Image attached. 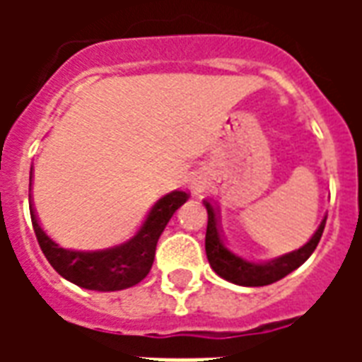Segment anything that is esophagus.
Wrapping results in <instances>:
<instances>
[{"label": "esophagus", "instance_id": "esophagus-1", "mask_svg": "<svg viewBox=\"0 0 362 362\" xmlns=\"http://www.w3.org/2000/svg\"><path fill=\"white\" fill-rule=\"evenodd\" d=\"M192 188H194V189H199V180H194V182H192Z\"/></svg>", "mask_w": 362, "mask_h": 362}]
</instances>
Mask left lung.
Listing matches in <instances>:
<instances>
[{
  "label": "left lung",
  "mask_w": 362,
  "mask_h": 362,
  "mask_svg": "<svg viewBox=\"0 0 362 362\" xmlns=\"http://www.w3.org/2000/svg\"><path fill=\"white\" fill-rule=\"evenodd\" d=\"M205 209H207V233H205V254L209 259V266L219 277L230 281L235 285H243V287H264V285H272L275 281L283 279L285 275L295 272L296 267H300L310 258V254L316 250L324 227H326V219L324 217L316 233L312 235L308 243L304 244L303 248L295 252H288L285 256H279L275 259H267V262H252V259L240 258L238 254L230 252L227 244L223 243V236L219 230V219H217V211L209 202H204Z\"/></svg>",
  "instance_id": "1"
}]
</instances>
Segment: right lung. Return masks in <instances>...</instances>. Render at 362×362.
Returning <instances> with one entry per match:
<instances>
[{"label":"right lung","mask_w":362,"mask_h":362,"mask_svg":"<svg viewBox=\"0 0 362 362\" xmlns=\"http://www.w3.org/2000/svg\"><path fill=\"white\" fill-rule=\"evenodd\" d=\"M186 199L188 194L180 189H174L163 196L151 207L147 219L134 238L106 250L85 252L62 248L40 228L33 211L30 217H33L36 240L40 244L44 256L64 279L89 291L108 293V291L134 287L147 277L155 259L158 236L163 235L166 223L182 204H186Z\"/></svg>","instance_id":"obj_1"}]
</instances>
